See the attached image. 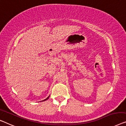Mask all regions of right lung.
<instances>
[{"mask_svg":"<svg viewBox=\"0 0 126 126\" xmlns=\"http://www.w3.org/2000/svg\"><path fill=\"white\" fill-rule=\"evenodd\" d=\"M49 98V96H48V97H47V98H46V99H44V100H43V101H46V100H47V99H48Z\"/></svg>","mask_w":126,"mask_h":126,"instance_id":"1","label":"right lung"}]
</instances>
